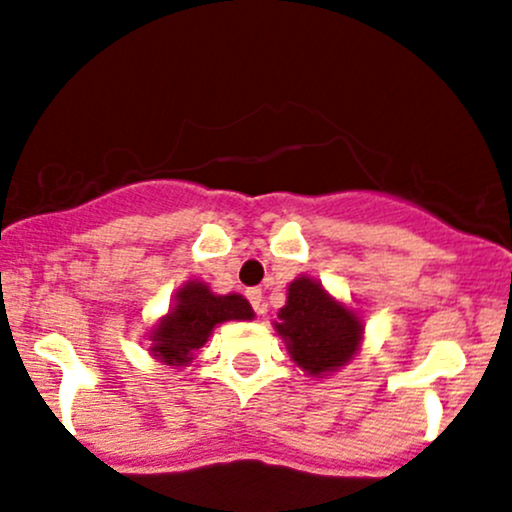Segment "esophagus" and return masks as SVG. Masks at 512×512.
Segmentation results:
<instances>
[{"label": "esophagus", "instance_id": "1", "mask_svg": "<svg viewBox=\"0 0 512 512\" xmlns=\"http://www.w3.org/2000/svg\"><path fill=\"white\" fill-rule=\"evenodd\" d=\"M247 298H250L252 308H255V313H257V315L267 313V303H265V298H262V290H260V288L247 290Z\"/></svg>", "mask_w": 512, "mask_h": 512}]
</instances>
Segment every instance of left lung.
Segmentation results:
<instances>
[{
	"label": "left lung",
	"mask_w": 512,
	"mask_h": 512,
	"mask_svg": "<svg viewBox=\"0 0 512 512\" xmlns=\"http://www.w3.org/2000/svg\"><path fill=\"white\" fill-rule=\"evenodd\" d=\"M272 326L283 338L290 361L313 379L336 374L364 346L361 315L310 275H300L288 285V300Z\"/></svg>",
	"instance_id": "8db88e82"
}]
</instances>
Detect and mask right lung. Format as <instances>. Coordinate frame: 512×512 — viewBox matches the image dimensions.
I'll list each match as a JSON object with an SVG mask.
<instances>
[{
  "label": "right lung",
  "instance_id": "right-lung-1",
  "mask_svg": "<svg viewBox=\"0 0 512 512\" xmlns=\"http://www.w3.org/2000/svg\"><path fill=\"white\" fill-rule=\"evenodd\" d=\"M255 310L240 293L217 295L202 280H189L174 293L169 313L148 331V353L159 364L189 366L214 328L227 321H252Z\"/></svg>",
  "mask_w": 512,
  "mask_h": 512
}]
</instances>
